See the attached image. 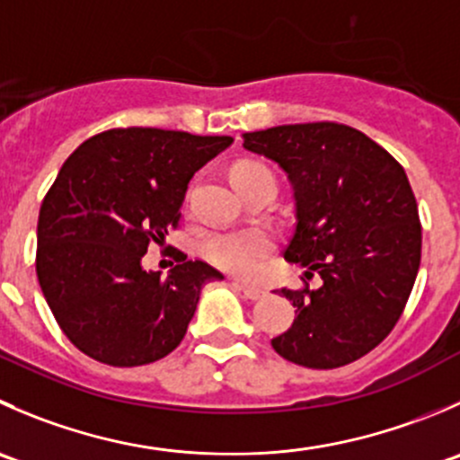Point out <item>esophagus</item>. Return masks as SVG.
Instances as JSON below:
<instances>
[{"instance_id":"1","label":"esophagus","mask_w":460,"mask_h":460,"mask_svg":"<svg viewBox=\"0 0 460 460\" xmlns=\"http://www.w3.org/2000/svg\"><path fill=\"white\" fill-rule=\"evenodd\" d=\"M234 285L238 289H243V294L247 298H252V301H258V298H262L265 296V289L262 288H258V285H252V283H247V280H240V279H234Z\"/></svg>"}]
</instances>
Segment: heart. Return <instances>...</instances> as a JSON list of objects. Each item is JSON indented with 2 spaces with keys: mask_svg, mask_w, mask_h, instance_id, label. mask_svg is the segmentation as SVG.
Masks as SVG:
<instances>
[{
  "mask_svg": "<svg viewBox=\"0 0 460 460\" xmlns=\"http://www.w3.org/2000/svg\"><path fill=\"white\" fill-rule=\"evenodd\" d=\"M270 168L256 162H243L234 168V181L247 177L265 175ZM276 240L262 226H243V229H225L213 234L204 243V256L220 270L240 276H253L261 270L262 261L271 253Z\"/></svg>",
  "mask_w": 460,
  "mask_h": 460,
  "instance_id": "heart-1",
  "label": "heart"
}]
</instances>
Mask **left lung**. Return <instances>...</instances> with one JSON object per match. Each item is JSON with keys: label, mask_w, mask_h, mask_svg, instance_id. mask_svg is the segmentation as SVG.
I'll list each match as a JSON object with an SVG mask.
<instances>
[{"label": "left lung", "mask_w": 460, "mask_h": 460, "mask_svg": "<svg viewBox=\"0 0 460 460\" xmlns=\"http://www.w3.org/2000/svg\"><path fill=\"white\" fill-rule=\"evenodd\" d=\"M243 139L292 184L296 226L285 261L323 280L316 289H280L296 319L271 346L288 362L323 371L364 358L398 323L420 267L422 229L407 172L341 123L276 126Z\"/></svg>", "instance_id": "8db88e82"}]
</instances>
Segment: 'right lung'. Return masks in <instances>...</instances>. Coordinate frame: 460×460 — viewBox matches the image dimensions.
I'll return each instance as SVG.
<instances>
[{
  "mask_svg": "<svg viewBox=\"0 0 460 460\" xmlns=\"http://www.w3.org/2000/svg\"><path fill=\"white\" fill-rule=\"evenodd\" d=\"M231 141L114 128L80 144L62 164L40 207L35 271L75 349L130 368L180 346L202 285L222 274L184 256L162 279L146 271L141 258L180 225L190 177Z\"/></svg>",
  "mask_w": 460,
  "mask_h": 460,
  "instance_id": "obj_1",
  "label": "right lung"
}]
</instances>
